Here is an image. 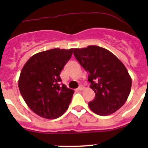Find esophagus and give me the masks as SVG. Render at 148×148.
Returning a JSON list of instances; mask_svg holds the SVG:
<instances>
[{
  "label": "esophagus",
  "instance_id": "esophagus-1",
  "mask_svg": "<svg viewBox=\"0 0 148 148\" xmlns=\"http://www.w3.org/2000/svg\"><path fill=\"white\" fill-rule=\"evenodd\" d=\"M83 89H84V86H82V85H81V86H79L78 87V90L82 91V90H83Z\"/></svg>",
  "mask_w": 148,
  "mask_h": 148
}]
</instances>
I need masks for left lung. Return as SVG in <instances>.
<instances>
[{
    "instance_id": "8db88e82",
    "label": "left lung",
    "mask_w": 148,
    "mask_h": 148,
    "mask_svg": "<svg viewBox=\"0 0 148 148\" xmlns=\"http://www.w3.org/2000/svg\"><path fill=\"white\" fill-rule=\"evenodd\" d=\"M74 55L88 72V81L95 93L89 102L91 110L102 116L115 112L126 102L132 86L125 65L110 51L97 46L74 49Z\"/></svg>"
}]
</instances>
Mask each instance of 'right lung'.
I'll return each instance as SVG.
<instances>
[{"mask_svg":"<svg viewBox=\"0 0 148 148\" xmlns=\"http://www.w3.org/2000/svg\"><path fill=\"white\" fill-rule=\"evenodd\" d=\"M73 49H53L31 56L21 72V95L34 112L46 119L62 116L71 103L74 91L62 83L60 73Z\"/></svg>","mask_w":148,"mask_h":148,"instance_id":"obj_1","label":"right lung"}]
</instances>
